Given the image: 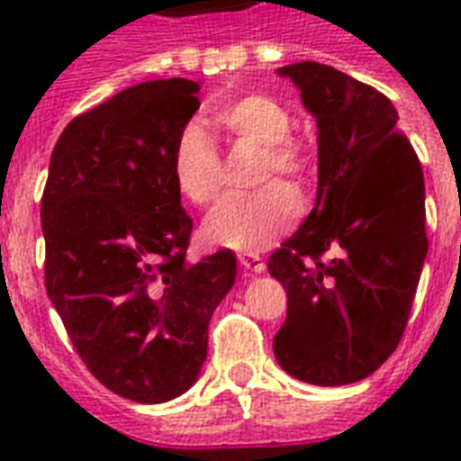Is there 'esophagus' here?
Listing matches in <instances>:
<instances>
[{"label":"esophagus","mask_w":461,"mask_h":461,"mask_svg":"<svg viewBox=\"0 0 461 461\" xmlns=\"http://www.w3.org/2000/svg\"><path fill=\"white\" fill-rule=\"evenodd\" d=\"M238 261H240V267L245 268V271H249V274H261V271L267 268V264H264V259H261L259 254L240 252L238 254Z\"/></svg>","instance_id":"obj_1"}]
</instances>
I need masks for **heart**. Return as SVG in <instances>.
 <instances>
[{
	"mask_svg": "<svg viewBox=\"0 0 461 461\" xmlns=\"http://www.w3.org/2000/svg\"><path fill=\"white\" fill-rule=\"evenodd\" d=\"M212 121L233 142L261 147L259 183H268L248 197H228L213 209L202 226V238L212 248L259 252L288 233L297 219L300 200L276 176L304 187L314 173V152L304 140L290 135L293 116L271 95L248 92L216 104ZM173 183L194 207H207L223 187V161L200 123L180 128L171 154Z\"/></svg>",
	"mask_w": 461,
	"mask_h": 461,
	"instance_id": "heart-1",
	"label": "heart"
}]
</instances>
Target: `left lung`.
Wrapping results in <instances>:
<instances>
[{
    "instance_id": "left-lung-1",
    "label": "left lung",
    "mask_w": 461,
    "mask_h": 461,
    "mask_svg": "<svg viewBox=\"0 0 461 461\" xmlns=\"http://www.w3.org/2000/svg\"><path fill=\"white\" fill-rule=\"evenodd\" d=\"M281 73L316 116L319 194L268 257L288 294L274 355L300 381L345 385L374 374L407 329L429 252L421 164L376 87L316 61Z\"/></svg>"
}]
</instances>
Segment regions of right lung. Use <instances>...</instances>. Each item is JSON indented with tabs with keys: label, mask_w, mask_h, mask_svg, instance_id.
<instances>
[{
	"label": "right lung",
	"mask_w": 461,
	"mask_h": 461,
	"mask_svg": "<svg viewBox=\"0 0 461 461\" xmlns=\"http://www.w3.org/2000/svg\"><path fill=\"white\" fill-rule=\"evenodd\" d=\"M200 85L149 80L64 128L42 193L44 285L73 348L104 388L159 404L194 383L235 257L197 264L171 154Z\"/></svg>",
	"instance_id": "add662e5"
}]
</instances>
